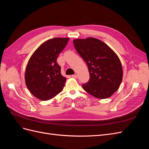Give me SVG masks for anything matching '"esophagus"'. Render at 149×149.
Masks as SVG:
<instances>
[{
    "mask_svg": "<svg viewBox=\"0 0 149 149\" xmlns=\"http://www.w3.org/2000/svg\"><path fill=\"white\" fill-rule=\"evenodd\" d=\"M72 77H73V78H75V79H76L78 78V75L77 74H73L72 75Z\"/></svg>",
    "mask_w": 149,
    "mask_h": 149,
    "instance_id": "obj_1",
    "label": "esophagus"
}]
</instances>
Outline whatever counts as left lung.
I'll return each instance as SVG.
<instances>
[{
  "mask_svg": "<svg viewBox=\"0 0 149 149\" xmlns=\"http://www.w3.org/2000/svg\"><path fill=\"white\" fill-rule=\"evenodd\" d=\"M73 43L89 70L90 79L82 84L83 89L96 98L111 96L123 79V68L118 55L105 43L95 38L75 39Z\"/></svg>",
  "mask_w": 149,
  "mask_h": 149,
  "instance_id": "8db88e82",
  "label": "left lung"
}]
</instances>
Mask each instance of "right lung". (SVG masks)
<instances>
[{
  "mask_svg": "<svg viewBox=\"0 0 149 149\" xmlns=\"http://www.w3.org/2000/svg\"><path fill=\"white\" fill-rule=\"evenodd\" d=\"M69 38H55L43 43L33 53L26 67L25 79L31 94L42 101L51 100L63 89L66 78L56 60Z\"/></svg>",
  "mask_w": 149,
  "mask_h": 149,
  "instance_id": "right-lung-1",
  "label": "right lung"
}]
</instances>
